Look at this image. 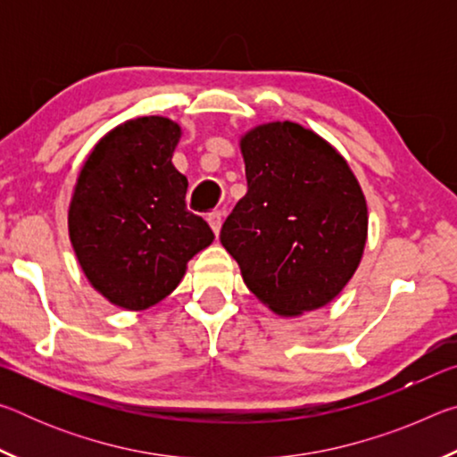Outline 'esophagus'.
Here are the masks:
<instances>
[{
    "mask_svg": "<svg viewBox=\"0 0 457 457\" xmlns=\"http://www.w3.org/2000/svg\"><path fill=\"white\" fill-rule=\"evenodd\" d=\"M207 221H210V226L213 229L215 236H220V229H221V221H223V213L221 212H213L210 213V218H207Z\"/></svg>",
    "mask_w": 457,
    "mask_h": 457,
    "instance_id": "esophagus-1",
    "label": "esophagus"
}]
</instances>
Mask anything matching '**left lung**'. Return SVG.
I'll return each mask as SVG.
<instances>
[{
	"mask_svg": "<svg viewBox=\"0 0 457 457\" xmlns=\"http://www.w3.org/2000/svg\"><path fill=\"white\" fill-rule=\"evenodd\" d=\"M247 193L220 239L247 288L280 316L337 298L359 268L367 201L332 145L296 122H268L239 141Z\"/></svg>",
	"mask_w": 457,
	"mask_h": 457,
	"instance_id": "left-lung-1",
	"label": "left lung"
}]
</instances>
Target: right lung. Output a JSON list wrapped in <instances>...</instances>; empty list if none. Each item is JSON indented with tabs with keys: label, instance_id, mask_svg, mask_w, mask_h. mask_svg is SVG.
I'll list each match as a JSON object with an SVG mask.
<instances>
[{
	"label": "right lung",
	"instance_id": "1",
	"mask_svg": "<svg viewBox=\"0 0 457 457\" xmlns=\"http://www.w3.org/2000/svg\"><path fill=\"white\" fill-rule=\"evenodd\" d=\"M181 127L127 120L88 154L68 210V231L88 282L112 304L145 311L181 282L213 231L187 212V177L173 167Z\"/></svg>",
	"mask_w": 457,
	"mask_h": 457
}]
</instances>
